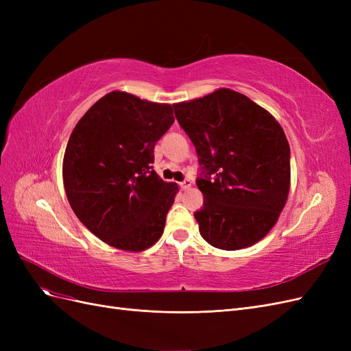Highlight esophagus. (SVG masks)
Instances as JSON below:
<instances>
[{"instance_id":"obj_1","label":"esophagus","mask_w":351,"mask_h":351,"mask_svg":"<svg viewBox=\"0 0 351 351\" xmlns=\"http://www.w3.org/2000/svg\"><path fill=\"white\" fill-rule=\"evenodd\" d=\"M178 186L182 187L183 190H187V189L192 187V182H190V180H187V178H186V180H183V182H180V183H178Z\"/></svg>"}]
</instances>
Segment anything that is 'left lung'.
Instances as JSON below:
<instances>
[{
    "label": "left lung",
    "instance_id": "left-lung-1",
    "mask_svg": "<svg viewBox=\"0 0 351 351\" xmlns=\"http://www.w3.org/2000/svg\"><path fill=\"white\" fill-rule=\"evenodd\" d=\"M196 147L200 236L222 250L249 247L278 221L290 192V146L280 123L246 95L217 89L174 104Z\"/></svg>",
    "mask_w": 351,
    "mask_h": 351
}]
</instances>
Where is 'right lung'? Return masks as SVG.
I'll return each instance as SVG.
<instances>
[{
    "label": "right lung",
    "mask_w": 351,
    "mask_h": 351,
    "mask_svg": "<svg viewBox=\"0 0 351 351\" xmlns=\"http://www.w3.org/2000/svg\"><path fill=\"white\" fill-rule=\"evenodd\" d=\"M173 123V105L114 90L70 134L62 159L69 204L112 247L142 252L162 236L178 186L155 173L154 147Z\"/></svg>",
    "instance_id": "right-lung-1"
}]
</instances>
